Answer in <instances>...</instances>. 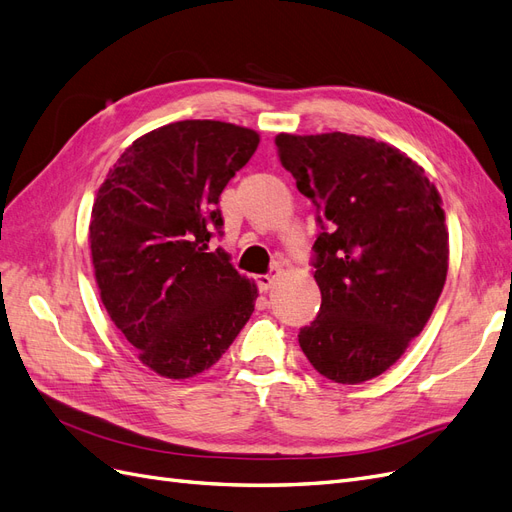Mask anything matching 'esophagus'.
Wrapping results in <instances>:
<instances>
[{
    "label": "esophagus",
    "instance_id": "34e87169",
    "mask_svg": "<svg viewBox=\"0 0 512 512\" xmlns=\"http://www.w3.org/2000/svg\"><path fill=\"white\" fill-rule=\"evenodd\" d=\"M275 280H277V275H275V273H267V275H256L258 288H260L262 292L271 290V288H273V284H275Z\"/></svg>",
    "mask_w": 512,
    "mask_h": 512
}]
</instances>
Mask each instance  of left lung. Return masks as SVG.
Returning a JSON list of instances; mask_svg holds the SVG:
<instances>
[{"instance_id":"8db88e82","label":"left lung","mask_w":512,"mask_h":512,"mask_svg":"<svg viewBox=\"0 0 512 512\" xmlns=\"http://www.w3.org/2000/svg\"><path fill=\"white\" fill-rule=\"evenodd\" d=\"M280 160L318 207L314 280L322 303L299 333L324 378L384 374L425 329L448 271L442 198L397 147L346 132L277 134Z\"/></svg>"}]
</instances>
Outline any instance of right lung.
I'll return each mask as SVG.
<instances>
[{"label":"right lung","mask_w":512,"mask_h":512,"mask_svg":"<svg viewBox=\"0 0 512 512\" xmlns=\"http://www.w3.org/2000/svg\"><path fill=\"white\" fill-rule=\"evenodd\" d=\"M258 143L235 123H168L136 138L96 194L89 245L102 305L162 378L203 374L254 312V280L207 250L224 224L220 194Z\"/></svg>","instance_id":"obj_1"}]
</instances>
